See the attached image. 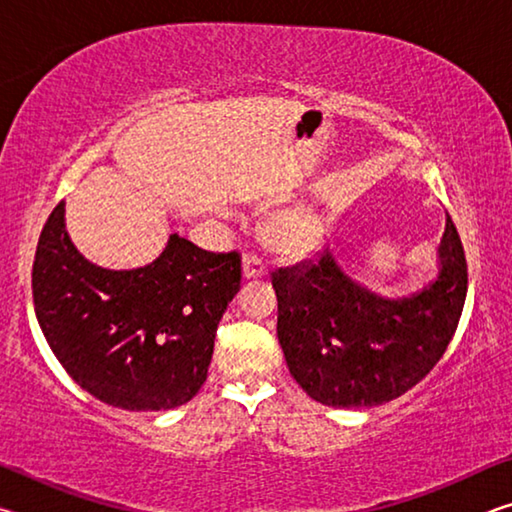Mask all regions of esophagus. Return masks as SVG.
Segmentation results:
<instances>
[{
    "label": "esophagus",
    "mask_w": 512,
    "mask_h": 512,
    "mask_svg": "<svg viewBox=\"0 0 512 512\" xmlns=\"http://www.w3.org/2000/svg\"><path fill=\"white\" fill-rule=\"evenodd\" d=\"M241 275H244V280H262L266 275V266L259 257L246 255L244 264H241Z\"/></svg>",
    "instance_id": "obj_1"
}]
</instances>
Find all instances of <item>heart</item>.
Returning <instances> with one entry per match:
<instances>
[{
  "label": "heart",
  "instance_id": "heart-1",
  "mask_svg": "<svg viewBox=\"0 0 512 512\" xmlns=\"http://www.w3.org/2000/svg\"><path fill=\"white\" fill-rule=\"evenodd\" d=\"M264 237L275 253L287 257L305 255L320 237V216L311 205H289L268 216Z\"/></svg>",
  "mask_w": 512,
  "mask_h": 512
}]
</instances>
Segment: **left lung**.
Wrapping results in <instances>:
<instances>
[{"label": "left lung", "mask_w": 512, "mask_h": 512, "mask_svg": "<svg viewBox=\"0 0 512 512\" xmlns=\"http://www.w3.org/2000/svg\"><path fill=\"white\" fill-rule=\"evenodd\" d=\"M271 282L277 339L302 391L334 409H368L404 395L443 357L465 305L467 262L447 214L436 273L409 296L368 289L329 246Z\"/></svg>", "instance_id": "left-lung-1"}]
</instances>
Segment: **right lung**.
Here are the masks:
<instances>
[{
	"instance_id": "1",
	"label": "right lung",
	"mask_w": 512,
	"mask_h": 512,
	"mask_svg": "<svg viewBox=\"0 0 512 512\" xmlns=\"http://www.w3.org/2000/svg\"><path fill=\"white\" fill-rule=\"evenodd\" d=\"M237 253H207L178 235L140 268L90 262L60 201L33 262V305L51 352L83 391L126 411L187 404L207 379L219 320L239 293Z\"/></svg>"
}]
</instances>
